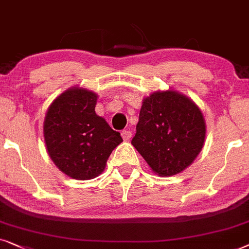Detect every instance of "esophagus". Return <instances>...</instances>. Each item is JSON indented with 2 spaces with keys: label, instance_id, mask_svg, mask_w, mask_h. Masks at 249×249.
Listing matches in <instances>:
<instances>
[{
  "label": "esophagus",
  "instance_id": "1",
  "mask_svg": "<svg viewBox=\"0 0 249 249\" xmlns=\"http://www.w3.org/2000/svg\"><path fill=\"white\" fill-rule=\"evenodd\" d=\"M121 134H122V138L124 141H130V139L132 138V133L130 131H123Z\"/></svg>",
  "mask_w": 249,
  "mask_h": 249
}]
</instances>
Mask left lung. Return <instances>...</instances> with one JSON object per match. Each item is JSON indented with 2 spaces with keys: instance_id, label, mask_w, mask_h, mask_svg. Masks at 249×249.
I'll return each mask as SVG.
<instances>
[{
  "instance_id": "1",
  "label": "left lung",
  "mask_w": 249,
  "mask_h": 249,
  "mask_svg": "<svg viewBox=\"0 0 249 249\" xmlns=\"http://www.w3.org/2000/svg\"><path fill=\"white\" fill-rule=\"evenodd\" d=\"M206 123L199 107L175 90L143 98L132 144L159 177L181 173L204 147Z\"/></svg>"
}]
</instances>
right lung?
Segmentation results:
<instances>
[{"label":"right lung","instance_id":"add662e5","mask_svg":"<svg viewBox=\"0 0 249 249\" xmlns=\"http://www.w3.org/2000/svg\"><path fill=\"white\" fill-rule=\"evenodd\" d=\"M97 100L95 92L74 86L52 101L43 123L50 158L75 180L100 175L111 151L123 142L121 133L95 114Z\"/></svg>","mask_w":249,"mask_h":249}]
</instances>
